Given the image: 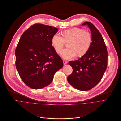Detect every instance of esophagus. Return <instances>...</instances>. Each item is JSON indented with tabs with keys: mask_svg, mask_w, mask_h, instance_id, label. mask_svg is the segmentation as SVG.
Segmentation results:
<instances>
[{
	"mask_svg": "<svg viewBox=\"0 0 121 121\" xmlns=\"http://www.w3.org/2000/svg\"><path fill=\"white\" fill-rule=\"evenodd\" d=\"M68 63V62L67 61H66V60H63V64H64V65H65V64H67Z\"/></svg>",
	"mask_w": 121,
	"mask_h": 121,
	"instance_id": "34e87169",
	"label": "esophagus"
}]
</instances>
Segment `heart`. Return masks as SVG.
I'll use <instances>...</instances> for the list:
<instances>
[{
	"label": "heart",
	"mask_w": 121,
	"mask_h": 121,
	"mask_svg": "<svg viewBox=\"0 0 121 121\" xmlns=\"http://www.w3.org/2000/svg\"><path fill=\"white\" fill-rule=\"evenodd\" d=\"M63 37L55 34L52 38V43L58 53L61 52L65 42H69L68 49L61 52V56L65 59H69L77 55L82 57L90 50L92 42V37L89 31L78 27L64 30Z\"/></svg>",
	"instance_id": "obj_1"
}]
</instances>
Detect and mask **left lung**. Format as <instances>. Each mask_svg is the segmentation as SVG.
<instances>
[{
	"mask_svg": "<svg viewBox=\"0 0 121 121\" xmlns=\"http://www.w3.org/2000/svg\"><path fill=\"white\" fill-rule=\"evenodd\" d=\"M83 25H87L91 30L92 44L81 58L69 62L73 71L67 79L74 88L86 91L97 85L102 79L107 67L108 51L101 34L93 24L86 22Z\"/></svg>",
	"mask_w": 121,
	"mask_h": 121,
	"instance_id": "obj_1",
	"label": "left lung"
}]
</instances>
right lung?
Listing matches in <instances>:
<instances>
[{"mask_svg":"<svg viewBox=\"0 0 121 121\" xmlns=\"http://www.w3.org/2000/svg\"><path fill=\"white\" fill-rule=\"evenodd\" d=\"M58 30L35 24L24 32L16 48V68L23 82L33 89L50 85L56 72L63 66L52 43V38Z\"/></svg>","mask_w":121,"mask_h":121,"instance_id":"obj_1","label":"right lung"}]
</instances>
